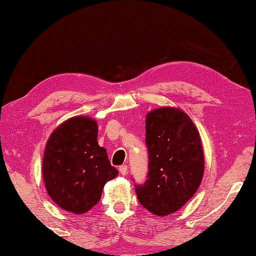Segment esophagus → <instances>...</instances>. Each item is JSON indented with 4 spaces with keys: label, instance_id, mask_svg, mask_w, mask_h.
I'll return each instance as SVG.
<instances>
[{
    "label": "esophagus",
    "instance_id": "obj_1",
    "mask_svg": "<svg viewBox=\"0 0 256 256\" xmlns=\"http://www.w3.org/2000/svg\"><path fill=\"white\" fill-rule=\"evenodd\" d=\"M127 170H128V166H121L120 168H118V171H120V174H122V176H124V174H127Z\"/></svg>",
    "mask_w": 256,
    "mask_h": 256
}]
</instances>
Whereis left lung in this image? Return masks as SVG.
<instances>
[{
    "label": "left lung",
    "mask_w": 256,
    "mask_h": 256,
    "mask_svg": "<svg viewBox=\"0 0 256 256\" xmlns=\"http://www.w3.org/2000/svg\"><path fill=\"white\" fill-rule=\"evenodd\" d=\"M148 180L136 186L143 208L164 216L194 197L204 176L202 138L191 118L177 107H160L146 118Z\"/></svg>",
    "instance_id": "1"
}]
</instances>
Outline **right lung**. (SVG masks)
Listing matches in <instances>:
<instances>
[{"label": "right lung", "mask_w": 256, "mask_h": 256, "mask_svg": "<svg viewBox=\"0 0 256 256\" xmlns=\"http://www.w3.org/2000/svg\"><path fill=\"white\" fill-rule=\"evenodd\" d=\"M42 174L52 200L65 211L82 214L99 202L104 184L118 171L98 143V122L78 115L51 132Z\"/></svg>", "instance_id": "right-lung-1"}]
</instances>
